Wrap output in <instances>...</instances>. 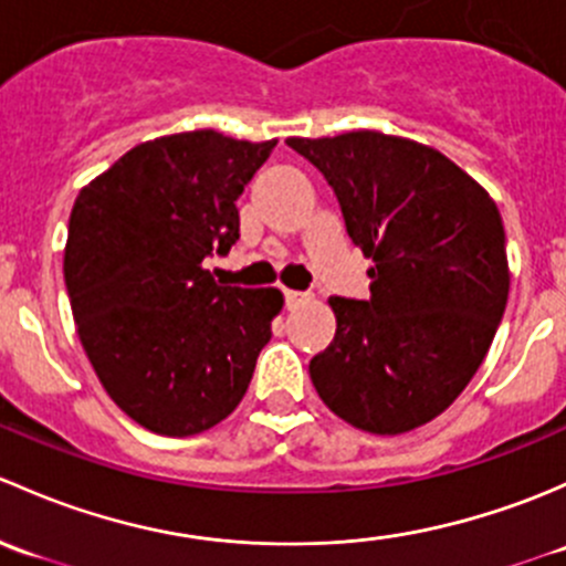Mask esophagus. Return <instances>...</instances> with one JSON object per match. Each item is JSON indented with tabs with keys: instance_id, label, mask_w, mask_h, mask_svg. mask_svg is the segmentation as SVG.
<instances>
[{
	"instance_id": "esophagus-1",
	"label": "esophagus",
	"mask_w": 566,
	"mask_h": 566,
	"mask_svg": "<svg viewBox=\"0 0 566 566\" xmlns=\"http://www.w3.org/2000/svg\"><path fill=\"white\" fill-rule=\"evenodd\" d=\"M307 300H311V294H305V291H285V307H289V311L305 305Z\"/></svg>"
}]
</instances>
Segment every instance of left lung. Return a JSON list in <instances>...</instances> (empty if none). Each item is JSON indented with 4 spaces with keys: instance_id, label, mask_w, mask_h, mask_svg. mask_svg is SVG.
<instances>
[{
    "instance_id": "8db88e82",
    "label": "left lung",
    "mask_w": 566,
    "mask_h": 566,
    "mask_svg": "<svg viewBox=\"0 0 566 566\" xmlns=\"http://www.w3.org/2000/svg\"><path fill=\"white\" fill-rule=\"evenodd\" d=\"M376 264L368 300L332 296L311 359L318 398L359 430L409 433L450 409L485 359L510 294L496 201L439 149L378 130L289 138Z\"/></svg>"
}]
</instances>
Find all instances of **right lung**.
I'll return each mask as SVG.
<instances>
[{
    "label": "right lung",
    "instance_id": "obj_1",
    "mask_svg": "<svg viewBox=\"0 0 566 566\" xmlns=\"http://www.w3.org/2000/svg\"><path fill=\"white\" fill-rule=\"evenodd\" d=\"M218 130L144 142L81 188L65 285L103 389L142 428L196 436L240 406L283 311L277 289L214 283L240 240L237 198L275 149Z\"/></svg>",
    "mask_w": 566,
    "mask_h": 566
}]
</instances>
